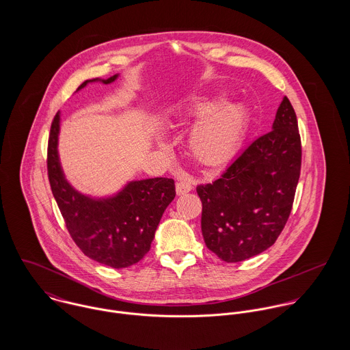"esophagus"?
<instances>
[{
  "label": "esophagus",
  "instance_id": "esophagus-1",
  "mask_svg": "<svg viewBox=\"0 0 350 350\" xmlns=\"http://www.w3.org/2000/svg\"><path fill=\"white\" fill-rule=\"evenodd\" d=\"M191 190H193V185L189 180H180V182L176 183V193L179 196H183V194H186V193H189Z\"/></svg>",
  "mask_w": 350,
  "mask_h": 350
}]
</instances>
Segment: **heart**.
<instances>
[{
	"mask_svg": "<svg viewBox=\"0 0 350 350\" xmlns=\"http://www.w3.org/2000/svg\"><path fill=\"white\" fill-rule=\"evenodd\" d=\"M186 111L202 116L190 136L191 154L200 163L215 165L228 160L243 142L250 111L243 103L217 106L211 100H196Z\"/></svg>",
	"mask_w": 350,
	"mask_h": 350,
	"instance_id": "b5f03b06",
	"label": "heart"
}]
</instances>
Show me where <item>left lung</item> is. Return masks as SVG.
Listing matches in <instances>:
<instances>
[{"instance_id": "left-lung-1", "label": "left lung", "mask_w": 350, "mask_h": 350, "mask_svg": "<svg viewBox=\"0 0 350 350\" xmlns=\"http://www.w3.org/2000/svg\"><path fill=\"white\" fill-rule=\"evenodd\" d=\"M300 165L298 120L284 97L272 131L257 137L218 179L197 187L206 247L222 261L239 262L273 245L291 214Z\"/></svg>"}]
</instances>
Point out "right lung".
I'll return each mask as SVG.
<instances>
[{
    "mask_svg": "<svg viewBox=\"0 0 350 350\" xmlns=\"http://www.w3.org/2000/svg\"><path fill=\"white\" fill-rule=\"evenodd\" d=\"M117 75L102 81L110 83ZM86 81L79 88H85ZM59 114L51 124L47 171L51 190L66 228L88 257L111 268L137 264L150 252V243L165 207L175 198L171 178H152L131 182L118 196L92 200L77 193L64 179L57 157Z\"/></svg>",
    "mask_w": 350,
    "mask_h": 350,
    "instance_id": "right-lung-1",
    "label": "right lung"
}]
</instances>
